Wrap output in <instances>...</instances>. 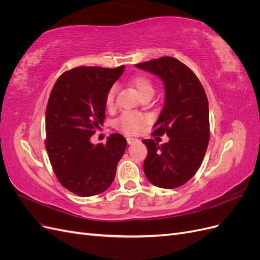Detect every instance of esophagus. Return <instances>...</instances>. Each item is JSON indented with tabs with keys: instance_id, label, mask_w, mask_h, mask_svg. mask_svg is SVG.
Listing matches in <instances>:
<instances>
[{
	"instance_id": "34e87169",
	"label": "esophagus",
	"mask_w": 260,
	"mask_h": 260,
	"mask_svg": "<svg viewBox=\"0 0 260 260\" xmlns=\"http://www.w3.org/2000/svg\"><path fill=\"white\" fill-rule=\"evenodd\" d=\"M127 142H128V144H135V143H138L139 142V140L138 139H136V138H131V137H128L127 138Z\"/></svg>"
}]
</instances>
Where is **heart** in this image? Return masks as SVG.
Segmentation results:
<instances>
[{
	"mask_svg": "<svg viewBox=\"0 0 260 260\" xmlns=\"http://www.w3.org/2000/svg\"><path fill=\"white\" fill-rule=\"evenodd\" d=\"M131 84L135 86L140 95H143L145 93H153V84L148 78L144 76H137L131 80ZM115 102V89L112 88L108 91L106 95V106L112 108ZM146 119L141 114L135 112H127L122 114V116L118 120V125L121 130L127 133H137L143 127Z\"/></svg>",
	"mask_w": 260,
	"mask_h": 260,
	"instance_id": "heart-1",
	"label": "heart"
}]
</instances>
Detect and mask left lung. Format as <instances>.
Returning <instances> with one entry per match:
<instances>
[{"instance_id": "obj_1", "label": "left lung", "mask_w": 260, "mask_h": 260, "mask_svg": "<svg viewBox=\"0 0 260 260\" xmlns=\"http://www.w3.org/2000/svg\"><path fill=\"white\" fill-rule=\"evenodd\" d=\"M157 76L165 86L164 107L155 135L166 133L167 143L143 140L147 156L143 169L149 182L161 188L186 183L200 168L209 141L207 96L198 77L180 60L165 56L136 65Z\"/></svg>"}]
</instances>
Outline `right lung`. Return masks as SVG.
Masks as SVG:
<instances>
[{
  "label": "right lung",
  "mask_w": 260,
  "mask_h": 260,
  "mask_svg": "<svg viewBox=\"0 0 260 260\" xmlns=\"http://www.w3.org/2000/svg\"><path fill=\"white\" fill-rule=\"evenodd\" d=\"M124 66L77 67L55 82L45 113V147L60 184L82 198L106 191L127 147L119 133L91 143L103 124L106 95Z\"/></svg>",
  "instance_id": "add662e5"
}]
</instances>
